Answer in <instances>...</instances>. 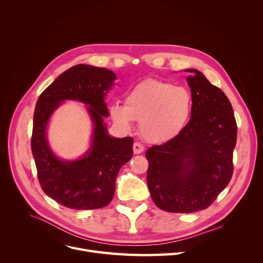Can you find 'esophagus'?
<instances>
[{"label":"esophagus","instance_id":"1","mask_svg":"<svg viewBox=\"0 0 263 263\" xmlns=\"http://www.w3.org/2000/svg\"><path fill=\"white\" fill-rule=\"evenodd\" d=\"M133 151H134L135 155H140V154H142L143 151H144V146L142 144H140V143H134Z\"/></svg>","mask_w":263,"mask_h":263}]
</instances>
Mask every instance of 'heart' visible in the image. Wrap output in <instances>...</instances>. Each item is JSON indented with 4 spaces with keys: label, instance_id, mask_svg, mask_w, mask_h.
I'll return each mask as SVG.
<instances>
[{
    "label": "heart",
    "instance_id": "b5f03b06",
    "mask_svg": "<svg viewBox=\"0 0 263 263\" xmlns=\"http://www.w3.org/2000/svg\"><path fill=\"white\" fill-rule=\"evenodd\" d=\"M192 112V96L187 89L158 79L144 80L124 97V105L114 102L109 115L123 129L133 120L140 121V131L151 143H165L185 128Z\"/></svg>",
    "mask_w": 263,
    "mask_h": 263
}]
</instances>
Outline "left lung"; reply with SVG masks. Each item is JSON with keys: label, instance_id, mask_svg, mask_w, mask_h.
Here are the masks:
<instances>
[{"label": "left lung", "instance_id": "obj_1", "mask_svg": "<svg viewBox=\"0 0 263 263\" xmlns=\"http://www.w3.org/2000/svg\"><path fill=\"white\" fill-rule=\"evenodd\" d=\"M191 119L182 132L146 151L147 184L158 208L173 213L204 210L229 183L237 122L223 90L196 69H186Z\"/></svg>", "mask_w": 263, "mask_h": 263}]
</instances>
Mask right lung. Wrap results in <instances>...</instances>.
<instances>
[{
    "instance_id": "right-lung-1",
    "label": "right lung",
    "mask_w": 263,
    "mask_h": 263,
    "mask_svg": "<svg viewBox=\"0 0 263 263\" xmlns=\"http://www.w3.org/2000/svg\"><path fill=\"white\" fill-rule=\"evenodd\" d=\"M114 80L115 73L106 68L80 64L63 72L37 100L31 146L39 184L49 197L69 209L93 210L107 205L114 196L120 167L133 156L132 137H110L103 122L108 116L104 96ZM64 100L89 105L95 127L90 150L76 161L58 159L46 142L47 121Z\"/></svg>"
}]
</instances>
